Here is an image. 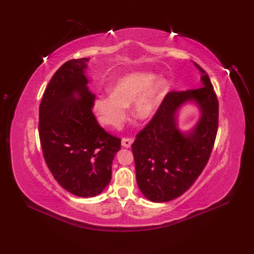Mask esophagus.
I'll use <instances>...</instances> for the list:
<instances>
[{
    "instance_id": "obj_1",
    "label": "esophagus",
    "mask_w": 254,
    "mask_h": 254,
    "mask_svg": "<svg viewBox=\"0 0 254 254\" xmlns=\"http://www.w3.org/2000/svg\"><path fill=\"white\" fill-rule=\"evenodd\" d=\"M132 143H133V138H123L122 139V146L124 148H130Z\"/></svg>"
}]
</instances>
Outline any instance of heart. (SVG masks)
I'll return each mask as SVG.
<instances>
[{"label": "heart", "instance_id": "1", "mask_svg": "<svg viewBox=\"0 0 254 254\" xmlns=\"http://www.w3.org/2000/svg\"><path fill=\"white\" fill-rule=\"evenodd\" d=\"M167 91L164 77L155 76L149 71L130 72L112 83L111 93L98 96L95 111L103 125L119 128L127 118V108L133 103V117L140 122H148L158 112Z\"/></svg>", "mask_w": 254, "mask_h": 254}]
</instances>
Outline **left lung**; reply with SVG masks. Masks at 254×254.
Instances as JSON below:
<instances>
[{
    "label": "left lung",
    "instance_id": "left-lung-1",
    "mask_svg": "<svg viewBox=\"0 0 254 254\" xmlns=\"http://www.w3.org/2000/svg\"><path fill=\"white\" fill-rule=\"evenodd\" d=\"M200 72L201 87L168 93L151 122L132 143L136 182L143 196L165 202L186 192L201 174L214 146L218 129V100L208 74ZM188 102L201 112L188 131L178 128V111Z\"/></svg>",
    "mask_w": 254,
    "mask_h": 254
}]
</instances>
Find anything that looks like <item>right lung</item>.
I'll return each mask as SVG.
<instances>
[{"instance_id":"1","label":"right lung","mask_w":254,"mask_h":254,"mask_svg":"<svg viewBox=\"0 0 254 254\" xmlns=\"http://www.w3.org/2000/svg\"><path fill=\"white\" fill-rule=\"evenodd\" d=\"M90 59L70 60L44 91L39 137L47 167L57 182L78 197L100 194L110 184L121 139L103 130L92 113L95 94L86 74Z\"/></svg>"}]
</instances>
